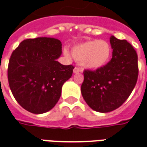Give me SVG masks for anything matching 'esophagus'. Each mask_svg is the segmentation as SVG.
Listing matches in <instances>:
<instances>
[{
    "label": "esophagus",
    "mask_w": 147,
    "mask_h": 147,
    "mask_svg": "<svg viewBox=\"0 0 147 147\" xmlns=\"http://www.w3.org/2000/svg\"><path fill=\"white\" fill-rule=\"evenodd\" d=\"M73 71H74V73H79V72H82V68H79V67H75Z\"/></svg>",
    "instance_id": "esophagus-1"
}]
</instances>
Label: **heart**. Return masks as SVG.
Returning <instances> with one entry per match:
<instances>
[{"instance_id":"1","label":"heart","mask_w":147,"mask_h":147,"mask_svg":"<svg viewBox=\"0 0 147 147\" xmlns=\"http://www.w3.org/2000/svg\"><path fill=\"white\" fill-rule=\"evenodd\" d=\"M111 47L104 40H89L79 43L71 49V55L77 62L84 68L97 69L106 65L111 56ZM65 55L69 57L70 54L65 50Z\"/></svg>"}]
</instances>
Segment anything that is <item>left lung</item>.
Masks as SVG:
<instances>
[{
    "label": "left lung",
    "mask_w": 147,
    "mask_h": 147,
    "mask_svg": "<svg viewBox=\"0 0 147 147\" xmlns=\"http://www.w3.org/2000/svg\"><path fill=\"white\" fill-rule=\"evenodd\" d=\"M112 58L102 68L84 70L81 92L86 104L96 111L107 113L121 107L137 82L138 56L125 40L110 38Z\"/></svg>",
    "instance_id": "left-lung-1"
}]
</instances>
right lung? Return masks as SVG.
<instances>
[{"instance_id":"1","label":"right lung","mask_w":147,"mask_h":147,"mask_svg":"<svg viewBox=\"0 0 147 147\" xmlns=\"http://www.w3.org/2000/svg\"><path fill=\"white\" fill-rule=\"evenodd\" d=\"M61 47L54 38L26 39L11 55L10 89L16 101L29 112L43 114L51 110L60 99L63 84L72 75L73 65L57 61Z\"/></svg>"}]
</instances>
